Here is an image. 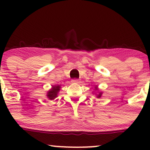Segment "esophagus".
I'll return each mask as SVG.
<instances>
[{
  "mask_svg": "<svg viewBox=\"0 0 150 150\" xmlns=\"http://www.w3.org/2000/svg\"><path fill=\"white\" fill-rule=\"evenodd\" d=\"M72 82H73V83H79V82H80V80H77V79H74V80H72Z\"/></svg>",
  "mask_w": 150,
  "mask_h": 150,
  "instance_id": "1",
  "label": "esophagus"
}]
</instances>
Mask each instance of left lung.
Wrapping results in <instances>:
<instances>
[{
	"mask_svg": "<svg viewBox=\"0 0 150 150\" xmlns=\"http://www.w3.org/2000/svg\"><path fill=\"white\" fill-rule=\"evenodd\" d=\"M94 91H95L96 92L94 93ZM92 92H93V94H95L96 97L98 98V99L101 98V96H102V94H103L102 92H100V91H99V89H98L97 86H95V87H94V91H93Z\"/></svg>",
	"mask_w": 150,
	"mask_h": 150,
	"instance_id": "obj_1",
	"label": "left lung"
}]
</instances>
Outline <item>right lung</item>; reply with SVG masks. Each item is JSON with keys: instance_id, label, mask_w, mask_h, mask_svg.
Returning <instances> with one entry per match:
<instances>
[{"instance_id": "add662e5", "label": "right lung", "mask_w": 150, "mask_h": 150, "mask_svg": "<svg viewBox=\"0 0 150 150\" xmlns=\"http://www.w3.org/2000/svg\"><path fill=\"white\" fill-rule=\"evenodd\" d=\"M60 89H61V85H53L52 87L47 92L46 97L49 98L50 100H53L58 97V94L60 92Z\"/></svg>"}]
</instances>
